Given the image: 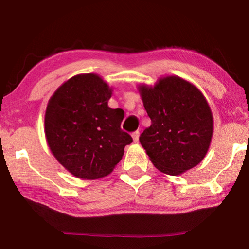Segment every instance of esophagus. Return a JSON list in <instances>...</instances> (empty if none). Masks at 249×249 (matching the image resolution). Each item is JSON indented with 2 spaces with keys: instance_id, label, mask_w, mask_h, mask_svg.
Wrapping results in <instances>:
<instances>
[{
  "instance_id": "1",
  "label": "esophagus",
  "mask_w": 249,
  "mask_h": 249,
  "mask_svg": "<svg viewBox=\"0 0 249 249\" xmlns=\"http://www.w3.org/2000/svg\"><path fill=\"white\" fill-rule=\"evenodd\" d=\"M132 137H133L134 142H137L138 140H140V132H138V130H136V132H134L132 134Z\"/></svg>"
}]
</instances>
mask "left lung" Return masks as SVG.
<instances>
[{
  "label": "left lung",
  "mask_w": 249,
  "mask_h": 249,
  "mask_svg": "<svg viewBox=\"0 0 249 249\" xmlns=\"http://www.w3.org/2000/svg\"><path fill=\"white\" fill-rule=\"evenodd\" d=\"M151 125L140 142L150 161L166 175L183 174L203 160L213 135V115L202 92L178 75L154 87L138 86Z\"/></svg>",
  "instance_id": "8db88e82"
}]
</instances>
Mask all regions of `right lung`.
I'll return each instance as SVG.
<instances>
[{
    "mask_svg": "<svg viewBox=\"0 0 249 249\" xmlns=\"http://www.w3.org/2000/svg\"><path fill=\"white\" fill-rule=\"evenodd\" d=\"M112 88L95 73L67 80L49 99L45 135L54 158L80 179L111 174L133 142L121 129L122 108L108 107Z\"/></svg>",
    "mask_w": 249,
    "mask_h": 249,
    "instance_id": "obj_1",
    "label": "right lung"
}]
</instances>
